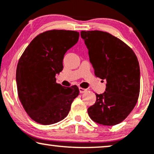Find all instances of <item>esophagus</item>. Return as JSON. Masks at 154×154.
Instances as JSON below:
<instances>
[{
    "instance_id": "1",
    "label": "esophagus",
    "mask_w": 154,
    "mask_h": 154,
    "mask_svg": "<svg viewBox=\"0 0 154 154\" xmlns=\"http://www.w3.org/2000/svg\"><path fill=\"white\" fill-rule=\"evenodd\" d=\"M79 91L81 93H84V92H86L88 91L87 89H84L83 88H79Z\"/></svg>"
}]
</instances>
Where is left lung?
<instances>
[{
	"label": "left lung",
	"mask_w": 154,
	"mask_h": 154,
	"mask_svg": "<svg viewBox=\"0 0 154 154\" xmlns=\"http://www.w3.org/2000/svg\"><path fill=\"white\" fill-rule=\"evenodd\" d=\"M90 62L97 77L106 80V90L95 94L96 102L88 113L92 121L104 125L121 123L134 109L140 88V69L131 48L110 33L82 31Z\"/></svg>",
	"instance_id": "left-lung-1"
}]
</instances>
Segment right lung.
<instances>
[{
    "label": "right lung",
    "mask_w": 154,
    "mask_h": 154,
    "mask_svg": "<svg viewBox=\"0 0 154 154\" xmlns=\"http://www.w3.org/2000/svg\"><path fill=\"white\" fill-rule=\"evenodd\" d=\"M79 38V33L74 31L42 33L33 38L19 60L16 71L19 98L37 123L50 125L62 121L79 94L76 85L63 87L55 79L63 69L65 53Z\"/></svg>",
    "instance_id": "add662e5"
}]
</instances>
